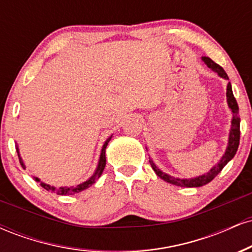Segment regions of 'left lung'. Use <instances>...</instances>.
Instances as JSON below:
<instances>
[{
	"label": "left lung",
	"mask_w": 252,
	"mask_h": 252,
	"mask_svg": "<svg viewBox=\"0 0 252 252\" xmlns=\"http://www.w3.org/2000/svg\"><path fill=\"white\" fill-rule=\"evenodd\" d=\"M201 60L209 66L211 70L217 72L219 77L224 78V79H228L226 72L224 71V68H222L221 66H219L218 63H216L212 59H210L209 57H202ZM226 98H227L228 108H230L231 111H232V121H231V130H230V135H228L227 148L225 150V154L222 155L220 160H219V162L217 163L216 166H213L210 172L206 173V174L195 176V178H192V179H179V178H174V176L172 175L166 174V173L162 172V170L158 169V167H156V164L153 162L152 160H149L150 164H152V168L154 169L156 175L160 176L162 180L169 182V184L175 185V186L200 187L212 181L213 179H215L216 176L221 172V169L226 166L228 161L232 160L233 156L236 155L237 149H238V146H239V136H241V117H239L238 104H237L236 98L233 96L232 88H231L230 83L227 84V88H226Z\"/></svg>",
	"instance_id": "8db88e82"
}]
</instances>
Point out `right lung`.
I'll use <instances>...</instances> for the list:
<instances>
[{"instance_id":"right-lung-1","label":"right lung","mask_w":252,"mask_h":252,"mask_svg":"<svg viewBox=\"0 0 252 252\" xmlns=\"http://www.w3.org/2000/svg\"><path fill=\"white\" fill-rule=\"evenodd\" d=\"M111 140V136L108 138V140L105 141V143H104L103 148H102V153H100V156H99V161H98V166H97V169L96 172L94 173V175L91 176V178L88 179L86 181L82 182V184L77 185V186H71V187H67V186H63V187H53L51 186V185H47L45 184V182H41L40 181L39 178H35L34 176V179H35V181L40 182V185H41V187H43L46 190H52V192L57 193V194L59 195H71V194H74V193H79L82 192V190L89 189L90 186H92V185L96 182V180L98 178H99L100 175H102L104 168H105V162H106V158H105V149H106V146H108L109 141ZM16 152H17V155H19V160H20V163H21V166L26 168L24 161H22L21 156H20V153H19V148H17L16 146Z\"/></svg>"}]
</instances>
